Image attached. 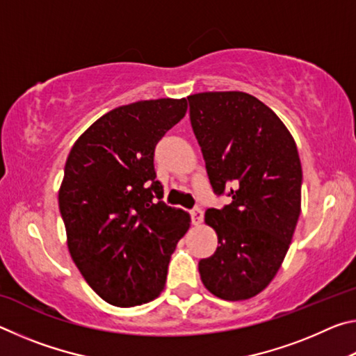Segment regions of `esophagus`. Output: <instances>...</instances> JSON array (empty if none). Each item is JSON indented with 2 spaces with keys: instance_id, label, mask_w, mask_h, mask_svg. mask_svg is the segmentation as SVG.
Instances as JSON below:
<instances>
[{
  "instance_id": "obj_1",
  "label": "esophagus",
  "mask_w": 356,
  "mask_h": 356,
  "mask_svg": "<svg viewBox=\"0 0 356 356\" xmlns=\"http://www.w3.org/2000/svg\"><path fill=\"white\" fill-rule=\"evenodd\" d=\"M191 220H193V225H201L202 222V218H204V212H202V209L201 207H195L191 210Z\"/></svg>"
}]
</instances>
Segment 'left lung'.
I'll list each match as a JSON object with an SVG mask.
<instances>
[{
  "label": "left lung",
  "mask_w": 356,
  "mask_h": 356,
  "mask_svg": "<svg viewBox=\"0 0 356 356\" xmlns=\"http://www.w3.org/2000/svg\"><path fill=\"white\" fill-rule=\"evenodd\" d=\"M190 120L215 195L207 209L218 248L200 261L201 280L218 298L237 301L262 292L291 245L301 210V163L281 119L240 91L188 95Z\"/></svg>",
  "instance_id": "1"
}]
</instances>
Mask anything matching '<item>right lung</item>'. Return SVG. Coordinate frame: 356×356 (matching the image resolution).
Wrapping results in <instances>:
<instances>
[{
  "mask_svg": "<svg viewBox=\"0 0 356 356\" xmlns=\"http://www.w3.org/2000/svg\"><path fill=\"white\" fill-rule=\"evenodd\" d=\"M186 99L141 100L106 113L78 138L59 190L70 256L106 303L130 308L161 293L191 218L161 201L155 146Z\"/></svg>",
  "mask_w": 356,
  "mask_h": 356,
  "instance_id": "1",
  "label": "right lung"
}]
</instances>
